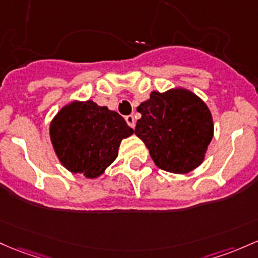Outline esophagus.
<instances>
[{"instance_id":"obj_1","label":"esophagus","mask_w":258,"mask_h":258,"mask_svg":"<svg viewBox=\"0 0 258 258\" xmlns=\"http://www.w3.org/2000/svg\"><path fill=\"white\" fill-rule=\"evenodd\" d=\"M126 122H127V124H128L130 127H132V128H135V126H136V121H135L134 115H128V116H126Z\"/></svg>"}]
</instances>
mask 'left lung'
Instances as JSON below:
<instances>
[{"label": "left lung", "mask_w": 258, "mask_h": 258, "mask_svg": "<svg viewBox=\"0 0 258 258\" xmlns=\"http://www.w3.org/2000/svg\"><path fill=\"white\" fill-rule=\"evenodd\" d=\"M137 111L142 117L137 120L135 134L158 168L185 174L202 163L213 137V120L207 105L194 93L153 92Z\"/></svg>", "instance_id": "left-lung-1"}]
</instances>
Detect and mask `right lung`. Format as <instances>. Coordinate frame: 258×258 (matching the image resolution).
I'll return each instance as SVG.
<instances>
[{
  "label": "right lung",
  "instance_id": "right-lung-1",
  "mask_svg": "<svg viewBox=\"0 0 258 258\" xmlns=\"http://www.w3.org/2000/svg\"><path fill=\"white\" fill-rule=\"evenodd\" d=\"M134 134L116 111L93 101L64 106L50 126L53 149L62 165L94 179L116 159L121 140Z\"/></svg>",
  "mask_w": 258,
  "mask_h": 258
}]
</instances>
